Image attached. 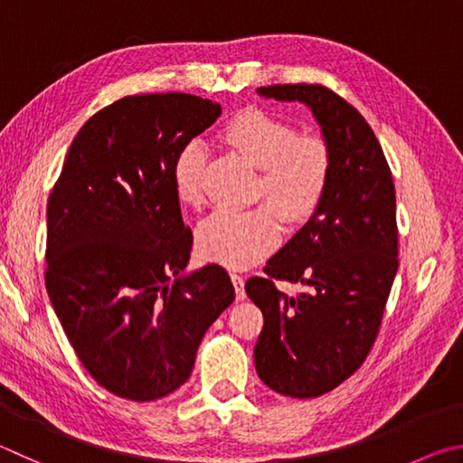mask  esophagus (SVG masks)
Segmentation results:
<instances>
[{"label":"esophagus","instance_id":"1","mask_svg":"<svg viewBox=\"0 0 463 463\" xmlns=\"http://www.w3.org/2000/svg\"><path fill=\"white\" fill-rule=\"evenodd\" d=\"M232 285H234V291H237V299H245V279H242L241 275H231Z\"/></svg>","mask_w":463,"mask_h":463}]
</instances>
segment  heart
Returning a JSON list of instances; mask_svg holds the SVG:
<instances>
[{
  "mask_svg": "<svg viewBox=\"0 0 463 463\" xmlns=\"http://www.w3.org/2000/svg\"><path fill=\"white\" fill-rule=\"evenodd\" d=\"M224 144L259 167V196L289 226H301L322 206L332 178V151L319 136H298L296 125L260 109H247L229 121ZM208 149L190 139L172 164V186L184 206H198L204 196ZM271 208L247 213L216 210L196 231L203 259L229 269H247L279 242V222Z\"/></svg>",
  "mask_w": 463,
  "mask_h": 463,
  "instance_id": "b5f03b06",
  "label": "heart"
}]
</instances>
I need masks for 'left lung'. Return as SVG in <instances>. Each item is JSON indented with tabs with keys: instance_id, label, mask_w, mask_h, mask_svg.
Wrapping results in <instances>:
<instances>
[{
	"instance_id": "left-lung-1",
	"label": "left lung",
	"mask_w": 463,
	"mask_h": 463,
	"mask_svg": "<svg viewBox=\"0 0 463 463\" xmlns=\"http://www.w3.org/2000/svg\"><path fill=\"white\" fill-rule=\"evenodd\" d=\"M260 97L304 103L332 151V178L317 213L267 260L245 289L263 312L255 346L260 381L309 399L354 374L371 352L397 275V204L391 167L371 125L322 85H273ZM273 279L308 288L288 297Z\"/></svg>"
}]
</instances>
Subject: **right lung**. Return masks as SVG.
<instances>
[{"instance_id":"add662e5","label":"right lung","mask_w":463,"mask_h":463,"mask_svg":"<svg viewBox=\"0 0 463 463\" xmlns=\"http://www.w3.org/2000/svg\"><path fill=\"white\" fill-rule=\"evenodd\" d=\"M221 113L186 92L115 100L82 125L48 198L50 301L82 366L117 397L180 389L234 299L221 265L186 273L192 232L172 186L175 154Z\"/></svg>"}]
</instances>
